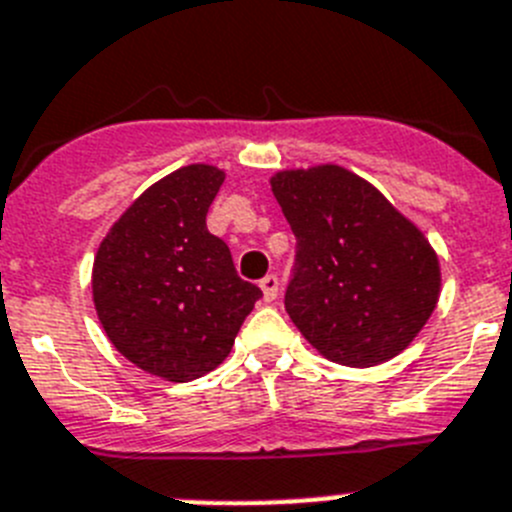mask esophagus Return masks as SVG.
Wrapping results in <instances>:
<instances>
[{
	"instance_id": "obj_1",
	"label": "esophagus",
	"mask_w": 512,
	"mask_h": 512,
	"mask_svg": "<svg viewBox=\"0 0 512 512\" xmlns=\"http://www.w3.org/2000/svg\"><path fill=\"white\" fill-rule=\"evenodd\" d=\"M260 290H262V298H265V303H273L275 298H278V290H280V283L275 275H265V278L260 280Z\"/></svg>"
}]
</instances>
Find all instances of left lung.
Listing matches in <instances>:
<instances>
[{"label": "left lung", "mask_w": 512, "mask_h": 512, "mask_svg": "<svg viewBox=\"0 0 512 512\" xmlns=\"http://www.w3.org/2000/svg\"><path fill=\"white\" fill-rule=\"evenodd\" d=\"M270 188L298 239L290 321L336 365L398 357L439 303L441 265L426 234L336 163L278 170Z\"/></svg>", "instance_id": "1"}]
</instances>
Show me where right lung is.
I'll return each instance as SVG.
<instances>
[{"label":"right lung","instance_id":"obj_1","mask_svg":"<svg viewBox=\"0 0 512 512\" xmlns=\"http://www.w3.org/2000/svg\"><path fill=\"white\" fill-rule=\"evenodd\" d=\"M224 178L209 163L173 170L124 209L94 255L101 329L122 357L160 380L188 382L216 370L262 296L206 229Z\"/></svg>","mask_w":512,"mask_h":512}]
</instances>
